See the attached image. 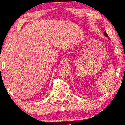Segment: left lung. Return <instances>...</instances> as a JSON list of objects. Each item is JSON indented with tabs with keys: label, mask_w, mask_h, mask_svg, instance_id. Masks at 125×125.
Segmentation results:
<instances>
[{
	"label": "left lung",
	"mask_w": 125,
	"mask_h": 125,
	"mask_svg": "<svg viewBox=\"0 0 125 125\" xmlns=\"http://www.w3.org/2000/svg\"><path fill=\"white\" fill-rule=\"evenodd\" d=\"M104 35H105L106 37H108V34H106V32H104Z\"/></svg>",
	"instance_id": "8db88e82"
}]
</instances>
